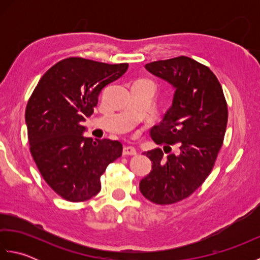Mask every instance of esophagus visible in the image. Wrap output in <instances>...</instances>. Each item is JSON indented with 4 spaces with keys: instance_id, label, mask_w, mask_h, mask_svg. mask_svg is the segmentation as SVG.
<instances>
[{
    "instance_id": "obj_1",
    "label": "esophagus",
    "mask_w": 260,
    "mask_h": 260,
    "mask_svg": "<svg viewBox=\"0 0 260 260\" xmlns=\"http://www.w3.org/2000/svg\"><path fill=\"white\" fill-rule=\"evenodd\" d=\"M123 154H124V155H135V154H136L135 147L129 146V145L124 146V148H123Z\"/></svg>"
}]
</instances>
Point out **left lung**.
<instances>
[{
  "mask_svg": "<svg viewBox=\"0 0 260 260\" xmlns=\"http://www.w3.org/2000/svg\"><path fill=\"white\" fill-rule=\"evenodd\" d=\"M145 68L175 92L163 120L151 129L164 152L144 153L152 170L141 180L140 191L153 203L172 204L191 196L211 173L227 128V102L215 75L189 57L158 60ZM171 145L177 146L176 153L169 152Z\"/></svg>",
  "mask_w": 260,
  "mask_h": 260,
  "instance_id": "8db88e82",
  "label": "left lung"
}]
</instances>
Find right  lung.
Instances as JSON below:
<instances>
[{"label": "right lung", "mask_w": 260, "mask_h": 260, "mask_svg": "<svg viewBox=\"0 0 260 260\" xmlns=\"http://www.w3.org/2000/svg\"><path fill=\"white\" fill-rule=\"evenodd\" d=\"M128 64L79 57L57 62L39 80L25 109L30 152L42 178L64 200H89L101 191V176L118 158V141L84 137L82 121L93 113L103 88Z\"/></svg>", "instance_id": "obj_1"}]
</instances>
